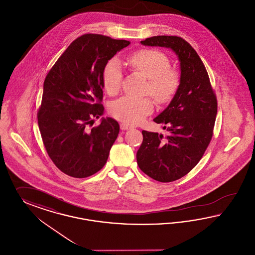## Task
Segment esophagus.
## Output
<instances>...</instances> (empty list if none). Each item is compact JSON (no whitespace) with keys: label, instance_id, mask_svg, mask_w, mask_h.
Instances as JSON below:
<instances>
[{"label":"esophagus","instance_id":"34e87169","mask_svg":"<svg viewBox=\"0 0 255 255\" xmlns=\"http://www.w3.org/2000/svg\"><path fill=\"white\" fill-rule=\"evenodd\" d=\"M132 126H129V125L125 124V123H122V124H121V129H122L123 131H126V130H130V129H132Z\"/></svg>","mask_w":255,"mask_h":255}]
</instances>
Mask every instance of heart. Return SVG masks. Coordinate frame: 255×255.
Wrapping results in <instances>:
<instances>
[{
	"mask_svg": "<svg viewBox=\"0 0 255 255\" xmlns=\"http://www.w3.org/2000/svg\"><path fill=\"white\" fill-rule=\"evenodd\" d=\"M126 63L132 71L147 79L144 93L149 94L160 103L171 102L181 83L180 72L171 67V61L163 52L156 49H140L127 56ZM102 85L110 96H116L122 88L123 70L116 59L108 61L102 71ZM153 102L150 97L136 99L123 97L113 102L110 113L125 124H137L153 112Z\"/></svg>",
	"mask_w": 255,
	"mask_h": 255,
	"instance_id": "b5f03b06",
	"label": "heart"
}]
</instances>
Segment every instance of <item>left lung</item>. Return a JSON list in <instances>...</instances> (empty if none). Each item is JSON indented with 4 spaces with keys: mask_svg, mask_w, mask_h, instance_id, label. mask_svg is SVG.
<instances>
[{
    "mask_svg": "<svg viewBox=\"0 0 255 255\" xmlns=\"http://www.w3.org/2000/svg\"><path fill=\"white\" fill-rule=\"evenodd\" d=\"M144 45L173 49L178 56L181 83L169 106L153 119L163 125L167 135L142 131L136 153L139 169L159 182H172L190 173L212 140L217 114V99L203 61L181 37L154 36Z\"/></svg>",
    "mask_w": 255,
    "mask_h": 255,
    "instance_id": "1",
    "label": "left lung"
}]
</instances>
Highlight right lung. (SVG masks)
I'll return each mask as SVG.
<instances>
[{"label": "right lung", "instance_id": "1", "mask_svg": "<svg viewBox=\"0 0 255 255\" xmlns=\"http://www.w3.org/2000/svg\"><path fill=\"white\" fill-rule=\"evenodd\" d=\"M129 44L101 34H84L72 41L46 75L38 124L49 157L67 175L90 176L108 159L119 123L106 118L98 126H88L104 110L103 68Z\"/></svg>", "mask_w": 255, "mask_h": 255}]
</instances>
